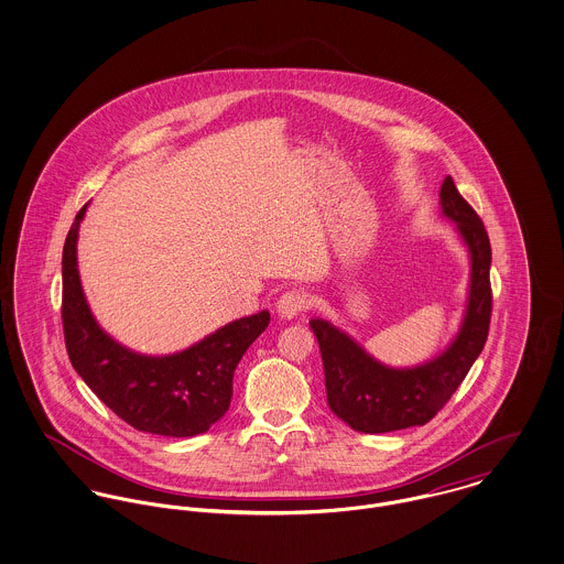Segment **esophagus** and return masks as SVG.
<instances>
[{
    "label": "esophagus",
    "mask_w": 564,
    "mask_h": 564,
    "mask_svg": "<svg viewBox=\"0 0 564 564\" xmlns=\"http://www.w3.org/2000/svg\"><path fill=\"white\" fill-rule=\"evenodd\" d=\"M310 307V297L303 291H286L278 303H275V312L280 318L291 321L301 312H305Z\"/></svg>",
    "instance_id": "obj_1"
}]
</instances>
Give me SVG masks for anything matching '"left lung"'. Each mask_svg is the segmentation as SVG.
<instances>
[{"label": "left lung", "mask_w": 564, "mask_h": 564, "mask_svg": "<svg viewBox=\"0 0 564 564\" xmlns=\"http://www.w3.org/2000/svg\"><path fill=\"white\" fill-rule=\"evenodd\" d=\"M441 209L455 225L470 259L466 310L443 352L419 366L391 368L334 323L310 321L323 355L327 404L357 432L384 434L425 425L447 404L486 346L491 314L488 232L451 177L441 186Z\"/></svg>", "instance_id": "obj_1"}]
</instances>
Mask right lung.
<instances>
[{"label":"right lung","instance_id":"add662e5","mask_svg":"<svg viewBox=\"0 0 564 564\" xmlns=\"http://www.w3.org/2000/svg\"><path fill=\"white\" fill-rule=\"evenodd\" d=\"M87 205L76 214L62 257V321L76 375L139 432L173 438L207 432L228 411L235 368L267 329L269 312L232 321L173 355H141L121 346L98 325L80 286L76 241Z\"/></svg>","mask_w":564,"mask_h":564}]
</instances>
